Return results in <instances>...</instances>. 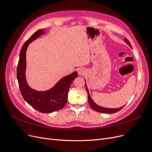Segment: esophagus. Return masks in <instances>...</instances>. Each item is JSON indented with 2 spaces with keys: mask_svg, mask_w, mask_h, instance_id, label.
Instances as JSON below:
<instances>
[{
  "mask_svg": "<svg viewBox=\"0 0 152 152\" xmlns=\"http://www.w3.org/2000/svg\"><path fill=\"white\" fill-rule=\"evenodd\" d=\"M85 70H84V69H82V68H80V69H78V74L79 75H84V74H85Z\"/></svg>",
  "mask_w": 152,
  "mask_h": 152,
  "instance_id": "obj_1",
  "label": "esophagus"
}]
</instances>
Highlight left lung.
Here are the masks:
<instances>
[{
	"mask_svg": "<svg viewBox=\"0 0 152 152\" xmlns=\"http://www.w3.org/2000/svg\"><path fill=\"white\" fill-rule=\"evenodd\" d=\"M123 40L126 42V43L127 45H128L132 48V46L131 45L130 43V42L128 41V40L127 39H124ZM85 81L86 82V80H85ZM85 88H86V90L87 91V93H88V102H89V104H90V106L92 107V109H93L96 112H101V113H116L118 111H120L123 107H119V108H115V109H111V108H105V107H101L99 105H98L97 104H96L94 101L93 100V99L91 98L90 94V93H89V91H88V87H87V85H86V83H85Z\"/></svg>",
	"mask_w": 152,
	"mask_h": 152,
	"instance_id": "obj_1",
	"label": "left lung"
}]
</instances>
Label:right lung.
I'll return each instance as SVG.
<instances>
[{
  "mask_svg": "<svg viewBox=\"0 0 152 152\" xmlns=\"http://www.w3.org/2000/svg\"><path fill=\"white\" fill-rule=\"evenodd\" d=\"M44 29L35 32L23 45L17 67V79L24 99L37 111L48 113L61 110L67 101L69 89L73 80L78 77L77 71L62 78L55 85L46 91H37L31 88L26 78V50L29 45L45 34Z\"/></svg>",
  "mask_w": 152,
  "mask_h": 152,
  "instance_id": "1",
  "label": "right lung"
}]
</instances>
